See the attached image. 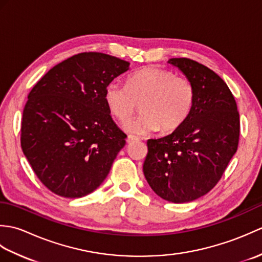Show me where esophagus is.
Returning <instances> with one entry per match:
<instances>
[{
	"label": "esophagus",
	"instance_id": "1",
	"mask_svg": "<svg viewBox=\"0 0 262 262\" xmlns=\"http://www.w3.org/2000/svg\"><path fill=\"white\" fill-rule=\"evenodd\" d=\"M138 141V137L136 136H128L127 137V143L128 144H132V143H135Z\"/></svg>",
	"mask_w": 262,
	"mask_h": 262
}]
</instances>
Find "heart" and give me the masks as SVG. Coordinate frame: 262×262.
<instances>
[{"label": "heart", "mask_w": 262, "mask_h": 262, "mask_svg": "<svg viewBox=\"0 0 262 262\" xmlns=\"http://www.w3.org/2000/svg\"><path fill=\"white\" fill-rule=\"evenodd\" d=\"M104 102L120 124L132 118L141 103L142 115L126 126L128 133L144 135L178 129L190 115L194 102L192 83L170 70L148 66L127 77L126 86L110 83Z\"/></svg>", "instance_id": "1"}]
</instances>
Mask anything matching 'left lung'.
<instances>
[{
	"label": "left lung",
	"instance_id": "1",
	"mask_svg": "<svg viewBox=\"0 0 262 262\" xmlns=\"http://www.w3.org/2000/svg\"><path fill=\"white\" fill-rule=\"evenodd\" d=\"M192 83L194 102L187 120L170 135L148 140L143 172L152 190L182 204L210 191L235 154L240 116L226 83L214 71L189 58H171Z\"/></svg>",
	"mask_w": 262,
	"mask_h": 262
}]
</instances>
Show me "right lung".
<instances>
[{
	"mask_svg": "<svg viewBox=\"0 0 262 262\" xmlns=\"http://www.w3.org/2000/svg\"><path fill=\"white\" fill-rule=\"evenodd\" d=\"M129 63L81 53L54 66L32 88L21 122V147L43 185L80 198L101 185L126 144L110 116L104 91Z\"/></svg>",
	"mask_w": 262,
	"mask_h": 262,
	"instance_id": "obj_1",
	"label": "right lung"
}]
</instances>
